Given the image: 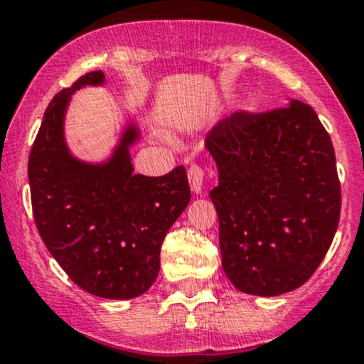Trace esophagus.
Segmentation results:
<instances>
[{
    "instance_id": "esophagus-1",
    "label": "esophagus",
    "mask_w": 364,
    "mask_h": 364,
    "mask_svg": "<svg viewBox=\"0 0 364 364\" xmlns=\"http://www.w3.org/2000/svg\"><path fill=\"white\" fill-rule=\"evenodd\" d=\"M188 181H190V188H192L193 193H200L202 192V183H204V171H202L200 166H197V164H192V166H190Z\"/></svg>"
}]
</instances>
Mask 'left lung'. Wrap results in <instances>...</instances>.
<instances>
[{
  "label": "left lung",
  "mask_w": 364,
  "mask_h": 364,
  "mask_svg": "<svg viewBox=\"0 0 364 364\" xmlns=\"http://www.w3.org/2000/svg\"><path fill=\"white\" fill-rule=\"evenodd\" d=\"M205 148L218 167L211 190L223 270L239 291L277 296L311 279L340 220L330 134L309 105L233 113Z\"/></svg>",
  "instance_id": "8db88e82"
}]
</instances>
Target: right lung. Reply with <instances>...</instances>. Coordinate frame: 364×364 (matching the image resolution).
Here are the masks:
<instances>
[{
    "label": "right lung",
    "mask_w": 364,
    "mask_h": 364,
    "mask_svg": "<svg viewBox=\"0 0 364 364\" xmlns=\"http://www.w3.org/2000/svg\"><path fill=\"white\" fill-rule=\"evenodd\" d=\"M102 83L105 73L90 71L48 105L29 153L31 204L45 246L75 284L95 296L129 300L155 282L164 237L192 192L183 166L159 178L134 172V124L106 162L71 155L64 139L71 94Z\"/></svg>",
    "instance_id": "right-lung-1"
}]
</instances>
